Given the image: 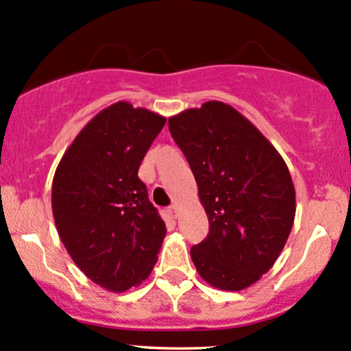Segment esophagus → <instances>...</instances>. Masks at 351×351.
Instances as JSON below:
<instances>
[{
	"label": "esophagus",
	"instance_id": "obj_1",
	"mask_svg": "<svg viewBox=\"0 0 351 351\" xmlns=\"http://www.w3.org/2000/svg\"><path fill=\"white\" fill-rule=\"evenodd\" d=\"M168 213L173 217V219H176V217H178V205H169Z\"/></svg>",
	"mask_w": 351,
	"mask_h": 351
}]
</instances>
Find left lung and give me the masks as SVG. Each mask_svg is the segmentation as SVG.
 <instances>
[{
	"instance_id": "obj_1",
	"label": "left lung",
	"mask_w": 351,
	"mask_h": 351,
	"mask_svg": "<svg viewBox=\"0 0 351 351\" xmlns=\"http://www.w3.org/2000/svg\"><path fill=\"white\" fill-rule=\"evenodd\" d=\"M193 171L210 232L191 247L210 286L241 291L278 261L296 215L289 169L274 146L232 106L208 101L169 117Z\"/></svg>"
}]
</instances>
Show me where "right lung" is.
<instances>
[{"instance_id": "obj_1", "label": "right lung", "mask_w": 351, "mask_h": 351, "mask_svg": "<svg viewBox=\"0 0 351 351\" xmlns=\"http://www.w3.org/2000/svg\"><path fill=\"white\" fill-rule=\"evenodd\" d=\"M165 123L116 102L88 121L55 169L51 212L60 241L77 267L112 293L147 279L166 235L138 176Z\"/></svg>"}]
</instances>
